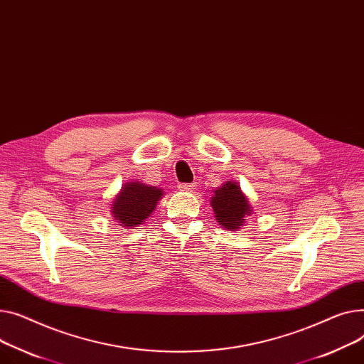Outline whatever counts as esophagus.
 I'll return each mask as SVG.
<instances>
[{
  "label": "esophagus",
  "instance_id": "1",
  "mask_svg": "<svg viewBox=\"0 0 364 364\" xmlns=\"http://www.w3.org/2000/svg\"><path fill=\"white\" fill-rule=\"evenodd\" d=\"M178 188H179L181 191L191 192V191H194V189H196V185H194V183H179V185H178Z\"/></svg>",
  "mask_w": 364,
  "mask_h": 364
}]
</instances>
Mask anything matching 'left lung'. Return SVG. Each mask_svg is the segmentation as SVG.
Listing matches in <instances>:
<instances>
[{"instance_id": "1", "label": "left lung", "mask_w": 364, "mask_h": 364, "mask_svg": "<svg viewBox=\"0 0 364 364\" xmlns=\"http://www.w3.org/2000/svg\"><path fill=\"white\" fill-rule=\"evenodd\" d=\"M210 204L219 225L228 230H238L252 215V207L238 182L226 181L213 191Z\"/></svg>"}]
</instances>
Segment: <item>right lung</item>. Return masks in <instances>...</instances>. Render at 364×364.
<instances>
[{
	"label": "right lung",
	"instance_id": "obj_1",
	"mask_svg": "<svg viewBox=\"0 0 364 364\" xmlns=\"http://www.w3.org/2000/svg\"><path fill=\"white\" fill-rule=\"evenodd\" d=\"M163 196L164 191L157 186L141 181L126 182L112 203L113 219L124 228L138 226L153 215Z\"/></svg>",
	"mask_w": 364,
	"mask_h": 364
}]
</instances>
